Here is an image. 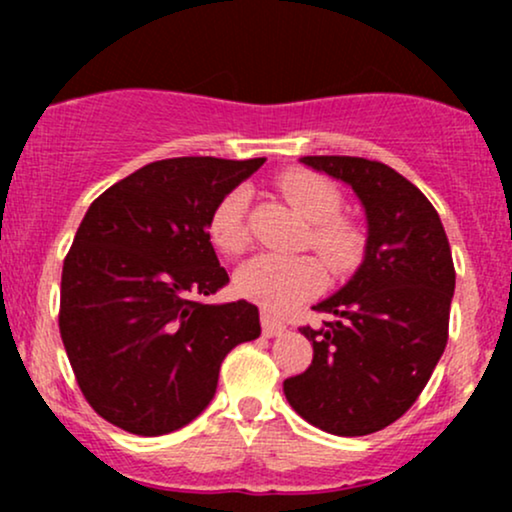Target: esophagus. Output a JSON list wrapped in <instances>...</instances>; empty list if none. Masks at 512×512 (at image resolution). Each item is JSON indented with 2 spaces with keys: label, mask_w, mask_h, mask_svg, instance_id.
Listing matches in <instances>:
<instances>
[{
  "label": "esophagus",
  "mask_w": 512,
  "mask_h": 512,
  "mask_svg": "<svg viewBox=\"0 0 512 512\" xmlns=\"http://www.w3.org/2000/svg\"><path fill=\"white\" fill-rule=\"evenodd\" d=\"M260 322H262V334H264V337H279V334L286 330L284 322L276 320V317L269 315L267 310H262V313H260Z\"/></svg>",
  "instance_id": "esophagus-1"
}]
</instances>
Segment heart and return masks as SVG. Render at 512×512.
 I'll return each mask as SVG.
<instances>
[{
	"label": "heart",
	"mask_w": 512,
	"mask_h": 512,
	"mask_svg": "<svg viewBox=\"0 0 512 512\" xmlns=\"http://www.w3.org/2000/svg\"><path fill=\"white\" fill-rule=\"evenodd\" d=\"M279 190L310 221L305 245H310L332 274H346L363 257V231L354 221L339 216L342 192L310 170H286ZM250 192L245 187L226 192L211 209L207 233L223 255L236 257L250 243ZM325 269L313 255H257L236 272V291L272 313H284L320 291Z\"/></svg>",
	"instance_id": "obj_1"
}]
</instances>
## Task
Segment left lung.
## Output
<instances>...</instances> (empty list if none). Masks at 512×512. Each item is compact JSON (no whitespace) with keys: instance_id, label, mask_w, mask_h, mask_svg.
Instances as JSON below:
<instances>
[{"instance_id":"obj_1","label":"left lung","mask_w":512,"mask_h":512,"mask_svg":"<svg viewBox=\"0 0 512 512\" xmlns=\"http://www.w3.org/2000/svg\"><path fill=\"white\" fill-rule=\"evenodd\" d=\"M301 163L351 185L366 209V255L334 296V315L301 327L313 363L284 380L308 424L334 436H368L395 424L421 395L448 344L455 267L438 211L424 192L380 161L303 156Z\"/></svg>"}]
</instances>
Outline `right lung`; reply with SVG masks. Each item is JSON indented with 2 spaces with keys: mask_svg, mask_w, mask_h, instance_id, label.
Masks as SVG:
<instances>
[{
  "mask_svg": "<svg viewBox=\"0 0 512 512\" xmlns=\"http://www.w3.org/2000/svg\"><path fill=\"white\" fill-rule=\"evenodd\" d=\"M264 158L182 156L115 182L64 257L60 334L86 402L134 436H163L207 409L221 361L260 337L248 301L209 305L228 284L211 209Z\"/></svg>",
  "mask_w": 512,
  "mask_h": 512,
  "instance_id": "1",
  "label": "right lung"
}]
</instances>
